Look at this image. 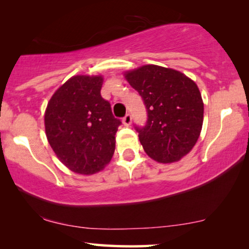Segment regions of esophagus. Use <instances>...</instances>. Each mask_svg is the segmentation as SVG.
Instances as JSON below:
<instances>
[{
  "label": "esophagus",
  "mask_w": 249,
  "mask_h": 249,
  "mask_svg": "<svg viewBox=\"0 0 249 249\" xmlns=\"http://www.w3.org/2000/svg\"><path fill=\"white\" fill-rule=\"evenodd\" d=\"M123 123H124V125H126V126H128V125H131L132 123V116L131 114H126L124 116V118H123Z\"/></svg>",
  "instance_id": "obj_1"
}]
</instances>
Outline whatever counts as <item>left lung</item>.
I'll list each match as a JSON object with an SVG mask.
<instances>
[{
  "label": "left lung",
  "mask_w": 249,
  "mask_h": 249,
  "mask_svg": "<svg viewBox=\"0 0 249 249\" xmlns=\"http://www.w3.org/2000/svg\"><path fill=\"white\" fill-rule=\"evenodd\" d=\"M125 78L147 109L144 126H135L144 151L159 163H173L199 138L204 104L199 89L182 72L156 65L127 71Z\"/></svg>",
  "instance_id": "obj_1"
}]
</instances>
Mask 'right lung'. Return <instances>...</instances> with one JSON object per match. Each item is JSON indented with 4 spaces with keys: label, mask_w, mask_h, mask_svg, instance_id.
<instances>
[{
    "label": "right lung",
    "mask_w": 249,
    "mask_h": 249,
    "mask_svg": "<svg viewBox=\"0 0 249 249\" xmlns=\"http://www.w3.org/2000/svg\"><path fill=\"white\" fill-rule=\"evenodd\" d=\"M101 76L69 78L50 99L45 133L62 164L75 173L101 171L115 151V135L122 122L101 97Z\"/></svg>",
    "instance_id": "right-lung-1"
}]
</instances>
